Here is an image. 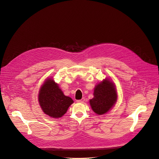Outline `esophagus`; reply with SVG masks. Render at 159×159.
I'll return each mask as SVG.
<instances>
[{"instance_id": "34e87169", "label": "esophagus", "mask_w": 159, "mask_h": 159, "mask_svg": "<svg viewBox=\"0 0 159 159\" xmlns=\"http://www.w3.org/2000/svg\"><path fill=\"white\" fill-rule=\"evenodd\" d=\"M84 100H85L84 98H82L81 100H76V102H77L78 103H83V102H84Z\"/></svg>"}]
</instances>
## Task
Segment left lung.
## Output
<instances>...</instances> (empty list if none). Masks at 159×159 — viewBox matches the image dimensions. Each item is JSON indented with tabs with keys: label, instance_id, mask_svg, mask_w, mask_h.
I'll list each match as a JSON object with an SVG mask.
<instances>
[{
	"label": "left lung",
	"instance_id": "1",
	"mask_svg": "<svg viewBox=\"0 0 159 159\" xmlns=\"http://www.w3.org/2000/svg\"><path fill=\"white\" fill-rule=\"evenodd\" d=\"M117 93L114 83L105 80L97 84L94 89L93 98L90 100L92 110L97 114L107 113L117 100Z\"/></svg>",
	"mask_w": 159,
	"mask_h": 159
}]
</instances>
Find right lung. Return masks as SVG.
Returning a JSON list of instances; mask_svg holds the SVG:
<instances>
[{
    "label": "right lung",
    "mask_w": 159,
    "mask_h": 159,
    "mask_svg": "<svg viewBox=\"0 0 159 159\" xmlns=\"http://www.w3.org/2000/svg\"><path fill=\"white\" fill-rule=\"evenodd\" d=\"M39 101L43 112L53 118L61 117L73 103V100L66 96L58 85L51 79L46 80L42 86Z\"/></svg>",
    "instance_id": "add662e5"
}]
</instances>
